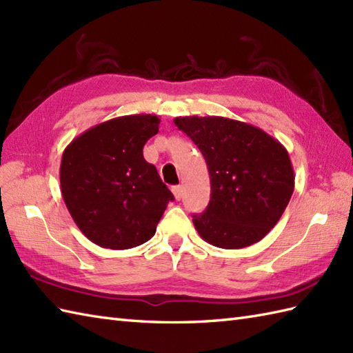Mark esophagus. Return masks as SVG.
<instances>
[{"instance_id":"obj_1","label":"esophagus","mask_w":353,"mask_h":353,"mask_svg":"<svg viewBox=\"0 0 353 353\" xmlns=\"http://www.w3.org/2000/svg\"><path fill=\"white\" fill-rule=\"evenodd\" d=\"M171 191H173V194H174V199H176V200H180V199H182V194H183V191H182V186H173V188H171Z\"/></svg>"}]
</instances>
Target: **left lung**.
Masks as SVG:
<instances>
[{"label":"left lung","mask_w":353,"mask_h":353,"mask_svg":"<svg viewBox=\"0 0 353 353\" xmlns=\"http://www.w3.org/2000/svg\"><path fill=\"white\" fill-rule=\"evenodd\" d=\"M174 125L199 147L210 176V201L192 215L195 230L224 250L263 239L294 190L285 147L263 129L227 117H176Z\"/></svg>","instance_id":"8db88e82"}]
</instances>
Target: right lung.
Returning <instances> with one entry per match:
<instances>
[{
	"mask_svg": "<svg viewBox=\"0 0 353 353\" xmlns=\"http://www.w3.org/2000/svg\"><path fill=\"white\" fill-rule=\"evenodd\" d=\"M152 114L99 123L65 147L60 165L63 200L87 239L110 250H128L157 232L173 194L157 167L143 157L158 134Z\"/></svg>",
	"mask_w": 353,
	"mask_h": 353,
	"instance_id": "add662e5",
	"label": "right lung"
}]
</instances>
